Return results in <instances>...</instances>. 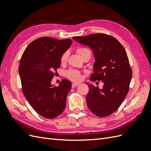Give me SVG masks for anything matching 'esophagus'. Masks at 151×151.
<instances>
[{"instance_id": "34e87169", "label": "esophagus", "mask_w": 151, "mask_h": 151, "mask_svg": "<svg viewBox=\"0 0 151 151\" xmlns=\"http://www.w3.org/2000/svg\"><path fill=\"white\" fill-rule=\"evenodd\" d=\"M79 84V83H72V88H76V87L78 86Z\"/></svg>"}]
</instances>
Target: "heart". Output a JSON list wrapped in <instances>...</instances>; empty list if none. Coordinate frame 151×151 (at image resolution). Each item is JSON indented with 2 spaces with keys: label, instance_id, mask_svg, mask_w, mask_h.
Segmentation results:
<instances>
[{
  "label": "heart",
  "instance_id": "1",
  "mask_svg": "<svg viewBox=\"0 0 151 151\" xmlns=\"http://www.w3.org/2000/svg\"><path fill=\"white\" fill-rule=\"evenodd\" d=\"M76 52L79 54V55L82 58H83L88 54L91 55V52L89 50L88 48H86L83 47H77L76 48ZM68 57V52H66L65 53H63L61 57V58H60L61 63H65L67 60ZM66 76L70 80H71L72 81H75V82L80 81L82 79V76H81V72L78 70H69L67 72Z\"/></svg>",
  "mask_w": 151,
  "mask_h": 151
}]
</instances>
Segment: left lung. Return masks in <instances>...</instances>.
Returning <instances> with one entry per match:
<instances>
[{
  "label": "left lung",
  "mask_w": 151,
  "mask_h": 151,
  "mask_svg": "<svg viewBox=\"0 0 151 151\" xmlns=\"http://www.w3.org/2000/svg\"><path fill=\"white\" fill-rule=\"evenodd\" d=\"M91 47L95 58L91 81H101L103 89L89 85L86 96L88 106L93 114L105 117L115 112L129 92L132 76L125 48L113 36L104 33L72 38Z\"/></svg>",
  "instance_id": "obj_1"
}]
</instances>
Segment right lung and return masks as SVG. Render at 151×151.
<instances>
[{
	"mask_svg": "<svg viewBox=\"0 0 151 151\" xmlns=\"http://www.w3.org/2000/svg\"><path fill=\"white\" fill-rule=\"evenodd\" d=\"M72 43L70 39L42 37L33 41L22 53L19 67L22 91L27 101L40 115L48 119L64 110L70 81L62 79L58 86L51 84L61 57Z\"/></svg>",
	"mask_w": 151,
	"mask_h": 151,
	"instance_id": "obj_1",
	"label": "right lung"
}]
</instances>
